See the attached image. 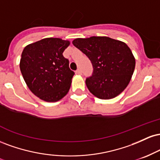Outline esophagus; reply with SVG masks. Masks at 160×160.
<instances>
[{"instance_id":"34e87169","label":"esophagus","mask_w":160,"mask_h":160,"mask_svg":"<svg viewBox=\"0 0 160 160\" xmlns=\"http://www.w3.org/2000/svg\"><path fill=\"white\" fill-rule=\"evenodd\" d=\"M75 73H76V74H79V75H80V74H82V71H81V70H80V69H78V70H77L76 72H75Z\"/></svg>"}]
</instances>
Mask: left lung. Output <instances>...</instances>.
I'll use <instances>...</instances> for the list:
<instances>
[{"label":"left lung","instance_id":"left-lung-1","mask_svg":"<svg viewBox=\"0 0 160 160\" xmlns=\"http://www.w3.org/2000/svg\"><path fill=\"white\" fill-rule=\"evenodd\" d=\"M72 43L92 64L93 74L86 80L92 94L100 99H111L127 87L135 70V58L124 42L93 36L76 38Z\"/></svg>","mask_w":160,"mask_h":160}]
</instances>
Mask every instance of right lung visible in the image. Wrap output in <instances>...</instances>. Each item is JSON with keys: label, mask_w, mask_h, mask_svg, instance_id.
Segmentation results:
<instances>
[{"label": "right lung", "mask_w": 160, "mask_h": 160, "mask_svg": "<svg viewBox=\"0 0 160 160\" xmlns=\"http://www.w3.org/2000/svg\"><path fill=\"white\" fill-rule=\"evenodd\" d=\"M69 45V40L48 38L24 48L20 71L28 89L41 100L56 102L68 92L74 72L62 53Z\"/></svg>", "instance_id": "obj_1"}]
</instances>
